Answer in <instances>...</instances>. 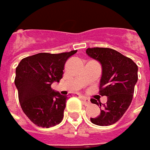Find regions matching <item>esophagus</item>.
I'll list each match as a JSON object with an SVG mask.
<instances>
[{
  "label": "esophagus",
  "mask_w": 150,
  "mask_h": 150,
  "mask_svg": "<svg viewBox=\"0 0 150 150\" xmlns=\"http://www.w3.org/2000/svg\"><path fill=\"white\" fill-rule=\"evenodd\" d=\"M81 100L84 101V103L86 104V105H90L91 104V101H90V99L86 97V96H81Z\"/></svg>",
  "instance_id": "esophagus-1"
}]
</instances>
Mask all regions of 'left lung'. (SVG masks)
<instances>
[{
  "mask_svg": "<svg viewBox=\"0 0 150 150\" xmlns=\"http://www.w3.org/2000/svg\"><path fill=\"white\" fill-rule=\"evenodd\" d=\"M89 57L97 60L101 65L100 94L107 96L106 104L95 99L91 101L100 105L101 113L91 117L92 123L98 126L114 124L129 108L138 81V66L129 58L119 52L108 48H92L86 51Z\"/></svg>",
  "mask_w": 150,
  "mask_h": 150,
  "instance_id": "obj_1",
  "label": "left lung"
}]
</instances>
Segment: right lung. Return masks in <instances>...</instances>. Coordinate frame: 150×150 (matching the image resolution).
Masks as SVG:
<instances>
[{"mask_svg": "<svg viewBox=\"0 0 150 150\" xmlns=\"http://www.w3.org/2000/svg\"><path fill=\"white\" fill-rule=\"evenodd\" d=\"M76 52L39 53L24 58L17 65L15 86L20 105L37 126L54 127L63 120L68 97L53 90L51 85L62 79L64 64Z\"/></svg>", "mask_w": 150, "mask_h": 150, "instance_id": "add662e5", "label": "right lung"}]
</instances>
